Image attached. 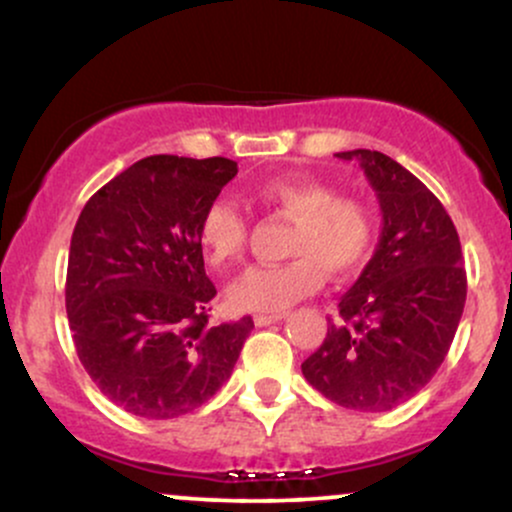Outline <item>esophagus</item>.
<instances>
[{
	"label": "esophagus",
	"mask_w": 512,
	"mask_h": 512,
	"mask_svg": "<svg viewBox=\"0 0 512 512\" xmlns=\"http://www.w3.org/2000/svg\"><path fill=\"white\" fill-rule=\"evenodd\" d=\"M281 320H284V315H255V325L257 327L274 325V322H281Z\"/></svg>",
	"instance_id": "34e87169"
}]
</instances>
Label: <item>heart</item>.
I'll list each match as a JSON object with an SVG mask.
<instances>
[{"mask_svg": "<svg viewBox=\"0 0 512 512\" xmlns=\"http://www.w3.org/2000/svg\"><path fill=\"white\" fill-rule=\"evenodd\" d=\"M264 209L293 219L284 264L252 267L228 289V303L245 313H281L310 296L322 272H354L373 243V216L354 197H337L332 187L308 178H274L255 190ZM248 240V221L236 204L216 199L199 221V245L211 267L238 262Z\"/></svg>", "mask_w": 512, "mask_h": 512, "instance_id": "b5f03b06", "label": "heart"}]
</instances>
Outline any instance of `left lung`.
I'll list each match as a JSON object with an SVG mask.
<instances>
[{
	"label": "left lung",
	"mask_w": 512,
	"mask_h": 512,
	"mask_svg": "<svg viewBox=\"0 0 512 512\" xmlns=\"http://www.w3.org/2000/svg\"><path fill=\"white\" fill-rule=\"evenodd\" d=\"M356 161L383 211L378 248L339 301V325L303 361L317 392L356 411H390L414 397L448 354L467 298L455 223L438 197L390 156Z\"/></svg>",
	"instance_id": "obj_1"
}]
</instances>
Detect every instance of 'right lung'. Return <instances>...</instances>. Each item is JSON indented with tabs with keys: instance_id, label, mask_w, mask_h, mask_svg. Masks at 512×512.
Instances as JSON below:
<instances>
[{
	"instance_id": "right-lung-1",
	"label": "right lung",
	"mask_w": 512,
	"mask_h": 512,
	"mask_svg": "<svg viewBox=\"0 0 512 512\" xmlns=\"http://www.w3.org/2000/svg\"><path fill=\"white\" fill-rule=\"evenodd\" d=\"M238 173L231 158L149 156L81 209L69 245L76 354L110 402L142 419L202 407L231 378L255 322H209L199 221Z\"/></svg>"
}]
</instances>
